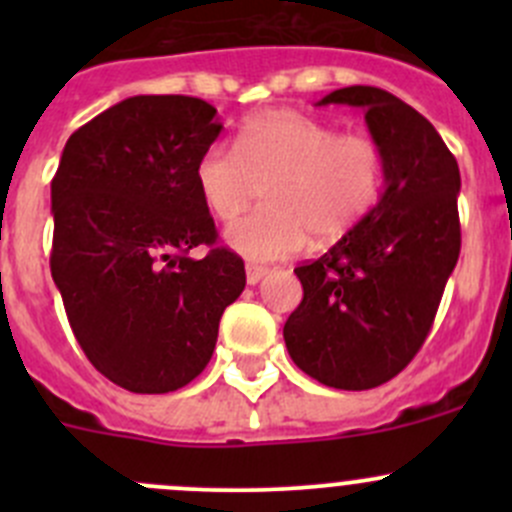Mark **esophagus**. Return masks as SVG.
I'll use <instances>...</instances> for the list:
<instances>
[{
	"instance_id": "34e87169",
	"label": "esophagus",
	"mask_w": 512,
	"mask_h": 512,
	"mask_svg": "<svg viewBox=\"0 0 512 512\" xmlns=\"http://www.w3.org/2000/svg\"><path fill=\"white\" fill-rule=\"evenodd\" d=\"M245 272H247V285H257V282L267 275V267L257 265V262H247Z\"/></svg>"
}]
</instances>
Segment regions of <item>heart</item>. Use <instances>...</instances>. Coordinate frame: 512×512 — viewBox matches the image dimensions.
I'll use <instances>...</instances> for the list:
<instances>
[{
    "label": "heart",
    "mask_w": 512,
    "mask_h": 512,
    "mask_svg": "<svg viewBox=\"0 0 512 512\" xmlns=\"http://www.w3.org/2000/svg\"><path fill=\"white\" fill-rule=\"evenodd\" d=\"M195 185L220 223L240 218L267 185V208L227 232V245L250 260H282L347 237L379 203L384 153L366 133L337 128L294 108L247 118L237 151L215 143L195 163Z\"/></svg>",
    "instance_id": "heart-1"
}]
</instances>
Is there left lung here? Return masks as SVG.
I'll return each instance as SVG.
<instances>
[{
	"label": "left lung",
	"instance_id": "left-lung-1",
	"mask_svg": "<svg viewBox=\"0 0 512 512\" xmlns=\"http://www.w3.org/2000/svg\"><path fill=\"white\" fill-rule=\"evenodd\" d=\"M327 103L364 108L384 153V193L332 250L294 267L304 297L285 344L319 384L364 391L404 371L431 332L461 255V173L431 121L389 91L347 86Z\"/></svg>",
	"mask_w": 512,
	"mask_h": 512
}]
</instances>
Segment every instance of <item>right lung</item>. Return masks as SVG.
I'll list each match as a JSON object with an SVG mask.
<instances>
[{
    "mask_svg": "<svg viewBox=\"0 0 512 512\" xmlns=\"http://www.w3.org/2000/svg\"><path fill=\"white\" fill-rule=\"evenodd\" d=\"M193 96H133L71 133L51 180V277L91 364L133 394L208 366L245 262L218 245L195 163L223 123ZM210 246L203 261L189 250Z\"/></svg>",
    "mask_w": 512,
    "mask_h": 512,
    "instance_id": "1",
    "label": "right lung"
}]
</instances>
